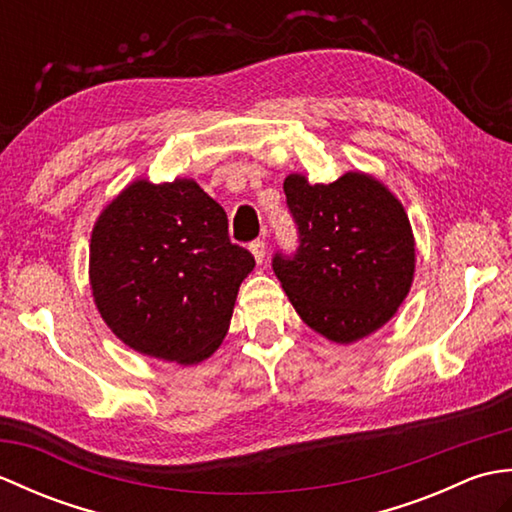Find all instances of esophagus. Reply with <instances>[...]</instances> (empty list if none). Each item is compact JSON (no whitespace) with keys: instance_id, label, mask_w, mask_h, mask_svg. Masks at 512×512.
<instances>
[{"instance_id":"34e87169","label":"esophagus","mask_w":512,"mask_h":512,"mask_svg":"<svg viewBox=\"0 0 512 512\" xmlns=\"http://www.w3.org/2000/svg\"><path fill=\"white\" fill-rule=\"evenodd\" d=\"M250 253H253L257 264H262L264 257H266V242H264V239H255V242L250 244Z\"/></svg>"}]
</instances>
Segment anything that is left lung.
<instances>
[{"label":"left lung","instance_id":"1","mask_svg":"<svg viewBox=\"0 0 512 512\" xmlns=\"http://www.w3.org/2000/svg\"><path fill=\"white\" fill-rule=\"evenodd\" d=\"M284 191L301 244L292 259L275 255L273 268L301 321L339 345L383 328L416 273L405 206L365 171L330 184L290 173Z\"/></svg>","mask_w":512,"mask_h":512}]
</instances>
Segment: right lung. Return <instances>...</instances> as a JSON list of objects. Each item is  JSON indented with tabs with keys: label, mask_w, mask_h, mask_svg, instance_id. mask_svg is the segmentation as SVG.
I'll return each instance as SVG.
<instances>
[{
	"label": "right lung",
	"mask_w": 512,
	"mask_h": 512,
	"mask_svg": "<svg viewBox=\"0 0 512 512\" xmlns=\"http://www.w3.org/2000/svg\"><path fill=\"white\" fill-rule=\"evenodd\" d=\"M253 268V255L228 239L222 206L191 178L134 180L92 228L96 310L116 339L160 361L209 358Z\"/></svg>",
	"instance_id": "obj_1"
}]
</instances>
